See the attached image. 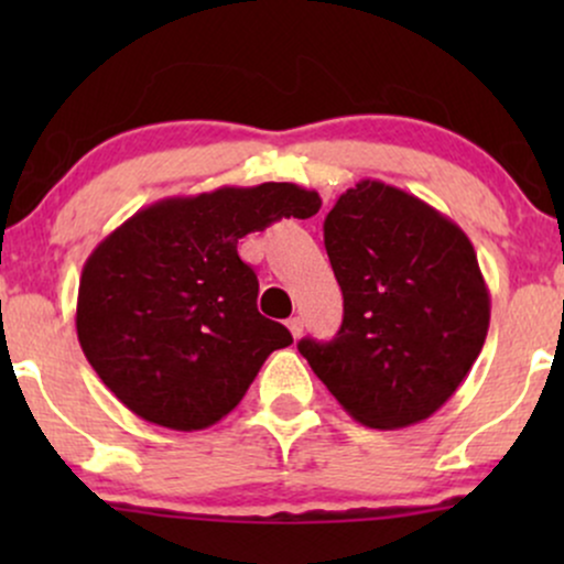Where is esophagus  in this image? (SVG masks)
Returning a JSON list of instances; mask_svg holds the SVG:
<instances>
[{
	"instance_id": "1",
	"label": "esophagus",
	"mask_w": 564,
	"mask_h": 564,
	"mask_svg": "<svg viewBox=\"0 0 564 564\" xmlns=\"http://www.w3.org/2000/svg\"><path fill=\"white\" fill-rule=\"evenodd\" d=\"M286 326H289L291 336H294V339H300L302 332H304V321H302V318H291V321L286 323Z\"/></svg>"
}]
</instances>
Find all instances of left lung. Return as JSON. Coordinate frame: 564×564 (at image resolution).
Segmentation results:
<instances>
[{
	"instance_id": "left-lung-1",
	"label": "left lung",
	"mask_w": 564,
	"mask_h": 564,
	"mask_svg": "<svg viewBox=\"0 0 564 564\" xmlns=\"http://www.w3.org/2000/svg\"><path fill=\"white\" fill-rule=\"evenodd\" d=\"M323 241L345 318L334 341L302 339L300 352L355 422H424L467 379L488 336L475 246L435 206L379 180L341 193Z\"/></svg>"
}]
</instances>
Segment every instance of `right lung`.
<instances>
[{"mask_svg":"<svg viewBox=\"0 0 564 564\" xmlns=\"http://www.w3.org/2000/svg\"><path fill=\"white\" fill-rule=\"evenodd\" d=\"M294 183L225 185L145 206L87 257L76 334L102 384L145 422L193 432L241 403L291 334L257 310L238 241L281 217L318 215Z\"/></svg>","mask_w":564,"mask_h":564,"instance_id":"obj_1","label":"right lung"}]
</instances>
